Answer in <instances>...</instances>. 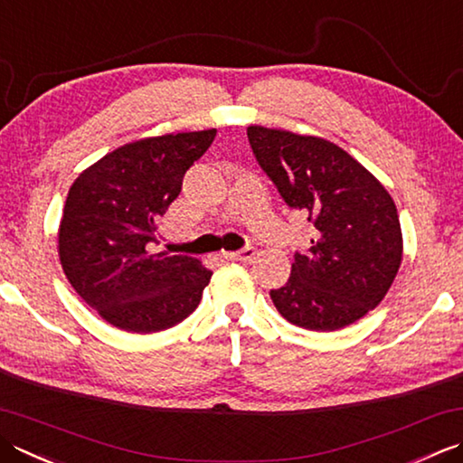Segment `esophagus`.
<instances>
[{"label":"esophagus","mask_w":463,"mask_h":463,"mask_svg":"<svg viewBox=\"0 0 463 463\" xmlns=\"http://www.w3.org/2000/svg\"><path fill=\"white\" fill-rule=\"evenodd\" d=\"M255 255H257V250L252 249V247H247V249H242V250H237V252H222V259H229V260H252L255 259Z\"/></svg>","instance_id":"1"}]
</instances>
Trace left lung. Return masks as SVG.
Returning <instances> with one entry per match:
<instances>
[{
  "instance_id": "1",
  "label": "left lung",
  "mask_w": 463,
  "mask_h": 463,
  "mask_svg": "<svg viewBox=\"0 0 463 463\" xmlns=\"http://www.w3.org/2000/svg\"><path fill=\"white\" fill-rule=\"evenodd\" d=\"M260 168L317 229L295 252L291 277L270 291L277 311L309 331H337L383 301L400 270V214L385 186L337 144L319 136L249 126Z\"/></svg>"
}]
</instances>
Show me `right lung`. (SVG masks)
Segmentation results:
<instances>
[{"label": "right lung", "instance_id": "1", "mask_svg": "<svg viewBox=\"0 0 463 463\" xmlns=\"http://www.w3.org/2000/svg\"><path fill=\"white\" fill-rule=\"evenodd\" d=\"M216 130L152 136L108 152L70 186L58 255L70 285L104 321L128 333L175 327L213 277L201 260L154 252L156 221Z\"/></svg>", "mask_w": 463, "mask_h": 463}]
</instances>
